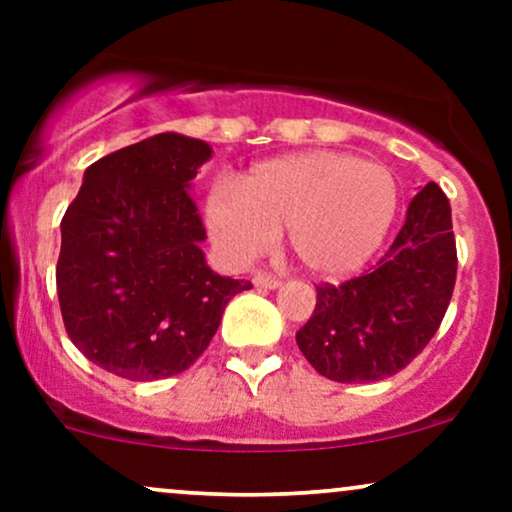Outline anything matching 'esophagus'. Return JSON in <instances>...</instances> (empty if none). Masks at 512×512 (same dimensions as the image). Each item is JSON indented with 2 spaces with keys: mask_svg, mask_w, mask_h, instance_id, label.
I'll return each mask as SVG.
<instances>
[{
  "mask_svg": "<svg viewBox=\"0 0 512 512\" xmlns=\"http://www.w3.org/2000/svg\"><path fill=\"white\" fill-rule=\"evenodd\" d=\"M252 284H255V289H264V291H274L279 289L281 281L276 279V276L267 274V272H257L255 279H252Z\"/></svg>",
  "mask_w": 512,
  "mask_h": 512,
  "instance_id": "esophagus-1",
  "label": "esophagus"
}]
</instances>
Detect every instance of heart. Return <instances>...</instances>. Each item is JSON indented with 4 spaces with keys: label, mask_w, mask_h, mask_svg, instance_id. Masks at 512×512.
Segmentation results:
<instances>
[{
    "label": "heart",
    "mask_w": 512,
    "mask_h": 512,
    "mask_svg": "<svg viewBox=\"0 0 512 512\" xmlns=\"http://www.w3.org/2000/svg\"><path fill=\"white\" fill-rule=\"evenodd\" d=\"M397 214V182L380 163L339 151H301L257 163L238 190L216 185L204 204L209 233L231 260L250 262L286 228L298 264L344 279L378 252Z\"/></svg>",
    "instance_id": "b5f03b06"
}]
</instances>
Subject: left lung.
I'll use <instances>...</instances> for the list:
<instances>
[{"mask_svg": "<svg viewBox=\"0 0 512 512\" xmlns=\"http://www.w3.org/2000/svg\"><path fill=\"white\" fill-rule=\"evenodd\" d=\"M450 202L428 182L378 267L342 286H317L313 317L296 332L310 366L334 383H375L409 366L433 334L455 289Z\"/></svg>", "mask_w": 512, "mask_h": 512, "instance_id": "1", "label": "left lung"}]
</instances>
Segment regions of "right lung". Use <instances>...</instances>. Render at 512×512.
Segmentation results:
<instances>
[{"label": "right lung", "instance_id": "1", "mask_svg": "<svg viewBox=\"0 0 512 512\" xmlns=\"http://www.w3.org/2000/svg\"><path fill=\"white\" fill-rule=\"evenodd\" d=\"M214 149L163 132L86 168L62 219L57 296L69 339L127 380H161L204 354L250 281L216 274L190 190Z\"/></svg>", "mask_w": 512, "mask_h": 512}]
</instances>
